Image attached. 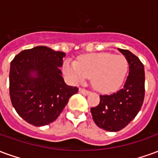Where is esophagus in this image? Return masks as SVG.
I'll return each mask as SVG.
<instances>
[{"instance_id": "obj_1", "label": "esophagus", "mask_w": 158, "mask_h": 158, "mask_svg": "<svg viewBox=\"0 0 158 158\" xmlns=\"http://www.w3.org/2000/svg\"><path fill=\"white\" fill-rule=\"evenodd\" d=\"M79 93L83 94L84 96H88L89 93H90L89 91H88V90H86V89H82V88H79Z\"/></svg>"}]
</instances>
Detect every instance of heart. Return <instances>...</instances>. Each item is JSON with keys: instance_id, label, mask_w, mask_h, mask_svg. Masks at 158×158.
<instances>
[{"instance_id": "b5f03b06", "label": "heart", "mask_w": 158, "mask_h": 158, "mask_svg": "<svg viewBox=\"0 0 158 158\" xmlns=\"http://www.w3.org/2000/svg\"><path fill=\"white\" fill-rule=\"evenodd\" d=\"M129 69L127 59L123 55L108 52L89 53L79 56L75 61L66 60L62 72L73 84L91 77L92 86L100 92L107 93L118 88Z\"/></svg>"}]
</instances>
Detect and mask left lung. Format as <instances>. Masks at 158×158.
<instances>
[{
  "instance_id": "8db88e82",
  "label": "left lung",
  "mask_w": 158,
  "mask_h": 158,
  "mask_svg": "<svg viewBox=\"0 0 158 158\" xmlns=\"http://www.w3.org/2000/svg\"><path fill=\"white\" fill-rule=\"evenodd\" d=\"M118 50L129 63V73L125 84L118 92L100 96L99 105L90 108L96 125L111 132L121 130L135 118L145 96V70L142 62L128 50Z\"/></svg>"
}]
</instances>
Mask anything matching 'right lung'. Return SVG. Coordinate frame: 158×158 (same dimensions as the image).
Here are the masks:
<instances>
[{
    "mask_svg": "<svg viewBox=\"0 0 158 158\" xmlns=\"http://www.w3.org/2000/svg\"><path fill=\"white\" fill-rule=\"evenodd\" d=\"M66 54L36 46L17 55L10 65L9 89L13 107L23 119L36 127L57 118L69 98L78 92L68 85L60 68Z\"/></svg>",
    "mask_w": 158,
    "mask_h": 158,
    "instance_id": "right-lung-1",
    "label": "right lung"
}]
</instances>
